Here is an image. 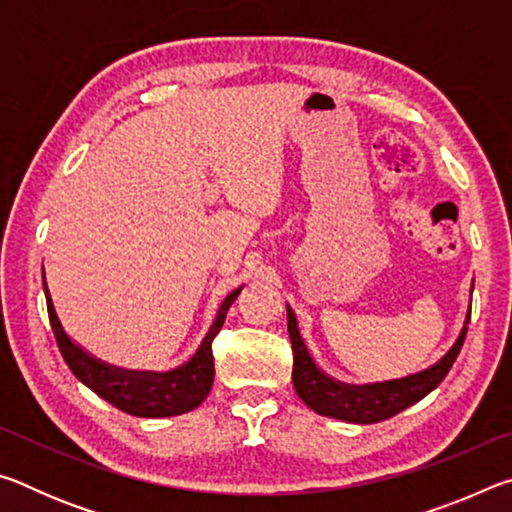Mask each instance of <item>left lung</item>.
<instances>
[{"label": "left lung", "mask_w": 512, "mask_h": 512, "mask_svg": "<svg viewBox=\"0 0 512 512\" xmlns=\"http://www.w3.org/2000/svg\"><path fill=\"white\" fill-rule=\"evenodd\" d=\"M287 320L293 350L291 377L293 388H296L300 400L320 415H329V418H339L345 422L372 424L393 418V415L404 411L406 406L422 400L424 395L431 393L433 388L445 379L449 368L454 366L458 352L463 348L470 314H467L465 327L461 336H458V341L454 343V348L449 350L436 366L420 372V375L372 386H345L339 384V381L325 377L323 372L316 368V363L311 361L305 343L300 339L296 316H293V311L289 307Z\"/></svg>", "instance_id": "obj_1"}]
</instances>
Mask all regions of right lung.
<instances>
[{
  "instance_id": "add662e5",
  "label": "right lung",
  "mask_w": 512,
  "mask_h": 512,
  "mask_svg": "<svg viewBox=\"0 0 512 512\" xmlns=\"http://www.w3.org/2000/svg\"><path fill=\"white\" fill-rule=\"evenodd\" d=\"M239 291H232L216 314L214 325L207 332L201 348L194 354V359L185 363L183 368L167 372V375H153V372H131L110 368L106 363L92 359L88 352H83L79 345L67 339V334L60 327V320L51 305L47 284V314L51 329H54L58 350L63 354L69 370L74 372L76 379L83 381L85 386L92 388L94 393L103 400L117 406L119 411L137 415V418H169V415H180L196 409L207 393H210L214 381V354L212 341L221 332L225 314Z\"/></svg>"
}]
</instances>
